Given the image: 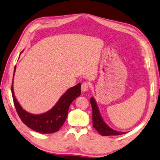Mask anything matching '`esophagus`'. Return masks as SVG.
Listing matches in <instances>:
<instances>
[{"instance_id": "1", "label": "esophagus", "mask_w": 160, "mask_h": 160, "mask_svg": "<svg viewBox=\"0 0 160 160\" xmlns=\"http://www.w3.org/2000/svg\"><path fill=\"white\" fill-rule=\"evenodd\" d=\"M90 88V84L88 82H83L81 86V89H82V92H86Z\"/></svg>"}]
</instances>
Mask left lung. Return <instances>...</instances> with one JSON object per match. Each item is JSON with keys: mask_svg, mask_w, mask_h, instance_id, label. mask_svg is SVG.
Masks as SVG:
<instances>
[{"mask_svg": "<svg viewBox=\"0 0 160 160\" xmlns=\"http://www.w3.org/2000/svg\"><path fill=\"white\" fill-rule=\"evenodd\" d=\"M90 103L92 109V125L93 128L97 130L101 135L102 136H111V135H120L125 132H118L110 128L101 117L99 111V108L94 98H90Z\"/></svg>", "mask_w": 160, "mask_h": 160, "instance_id": "left-lung-1", "label": "left lung"}]
</instances>
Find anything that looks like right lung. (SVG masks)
Instances as JSON below:
<instances>
[{
    "instance_id": "right-lung-1",
    "label": "right lung",
    "mask_w": 160,
    "mask_h": 160,
    "mask_svg": "<svg viewBox=\"0 0 160 160\" xmlns=\"http://www.w3.org/2000/svg\"><path fill=\"white\" fill-rule=\"evenodd\" d=\"M16 67L14 68V74ZM13 74V76H14ZM13 81V79H12ZM81 84L78 83L77 85L70 88L61 96L54 107L48 112L34 115L28 112L22 108L18 102L14 95L12 83L11 92L13 102L19 118L22 122L32 130L42 134L54 133L60 130L66 120L68 113V109L73 100L79 97L81 94Z\"/></svg>"
}]
</instances>
